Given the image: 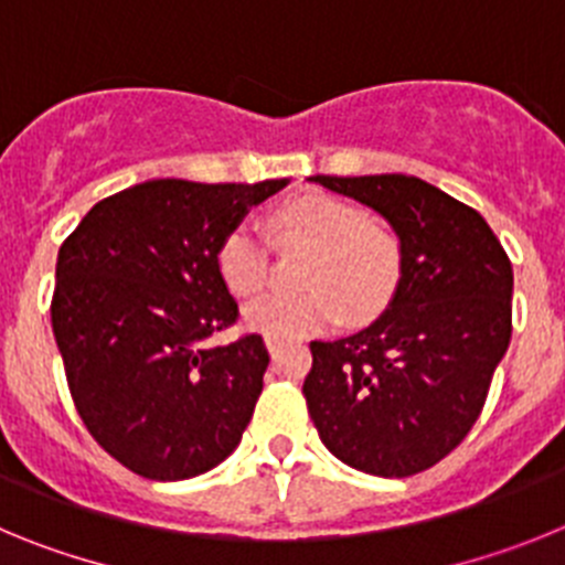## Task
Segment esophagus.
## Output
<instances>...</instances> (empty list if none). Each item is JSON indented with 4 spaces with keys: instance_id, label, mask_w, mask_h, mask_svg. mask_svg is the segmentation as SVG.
<instances>
[{
    "instance_id": "1",
    "label": "esophagus",
    "mask_w": 565,
    "mask_h": 565,
    "mask_svg": "<svg viewBox=\"0 0 565 565\" xmlns=\"http://www.w3.org/2000/svg\"><path fill=\"white\" fill-rule=\"evenodd\" d=\"M266 348H268V353H271V356H277V353L282 351V348H286V342H282V339L268 337V339H266Z\"/></svg>"
}]
</instances>
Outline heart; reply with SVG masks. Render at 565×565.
I'll use <instances>...</instances> for the list:
<instances>
[{
  "label": "heart",
  "instance_id": "b5f03b06",
  "mask_svg": "<svg viewBox=\"0 0 565 565\" xmlns=\"http://www.w3.org/2000/svg\"><path fill=\"white\" fill-rule=\"evenodd\" d=\"M266 228L279 248L306 252L297 268L302 288L248 302L243 317L254 331L297 339L326 331L339 319L367 326L396 297L404 271L402 239L356 203L328 192L297 194L268 214ZM214 263L234 297H252L266 286L271 252L252 228L234 226L221 239Z\"/></svg>",
  "mask_w": 565,
  "mask_h": 565
}]
</instances>
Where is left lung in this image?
<instances>
[{
    "mask_svg": "<svg viewBox=\"0 0 565 565\" xmlns=\"http://www.w3.org/2000/svg\"><path fill=\"white\" fill-rule=\"evenodd\" d=\"M387 217L404 271L391 308L353 337L311 342L308 413L348 467L407 478L472 430L512 337V263L481 214L413 174H317Z\"/></svg>",
    "mask_w": 565,
    "mask_h": 565,
    "instance_id": "left-lung-1",
    "label": "left lung"
}]
</instances>
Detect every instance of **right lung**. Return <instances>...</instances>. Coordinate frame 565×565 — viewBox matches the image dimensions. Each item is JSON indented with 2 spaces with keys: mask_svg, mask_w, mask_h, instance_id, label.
Here are the masks:
<instances>
[{
  "mask_svg": "<svg viewBox=\"0 0 565 565\" xmlns=\"http://www.w3.org/2000/svg\"><path fill=\"white\" fill-rule=\"evenodd\" d=\"M286 183H138L98 201L58 248L50 319L70 396L135 476H201L252 422L268 351L259 333L209 344L239 317L214 254Z\"/></svg>",
  "mask_w": 565,
  "mask_h": 565,
  "instance_id": "right-lung-1",
  "label": "right lung"
}]
</instances>
